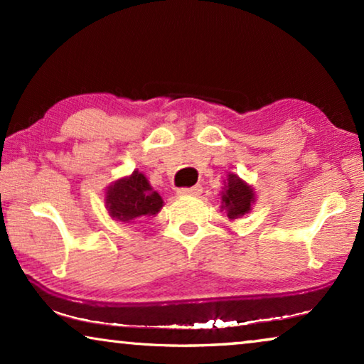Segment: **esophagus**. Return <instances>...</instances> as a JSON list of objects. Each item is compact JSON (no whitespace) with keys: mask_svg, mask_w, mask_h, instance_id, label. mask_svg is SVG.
I'll use <instances>...</instances> for the list:
<instances>
[{"mask_svg":"<svg viewBox=\"0 0 364 364\" xmlns=\"http://www.w3.org/2000/svg\"><path fill=\"white\" fill-rule=\"evenodd\" d=\"M200 193H202L200 186H193V187H188V188H178V191H177V196H181V197L200 196Z\"/></svg>","mask_w":364,"mask_h":364,"instance_id":"34e87169","label":"esophagus"}]
</instances>
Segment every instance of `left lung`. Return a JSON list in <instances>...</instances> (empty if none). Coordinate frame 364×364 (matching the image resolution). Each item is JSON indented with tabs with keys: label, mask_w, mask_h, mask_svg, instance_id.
I'll return each mask as SVG.
<instances>
[{
	"label": "left lung",
	"mask_w": 364,
	"mask_h": 364,
	"mask_svg": "<svg viewBox=\"0 0 364 364\" xmlns=\"http://www.w3.org/2000/svg\"><path fill=\"white\" fill-rule=\"evenodd\" d=\"M255 203V191L237 173L228 172L220 192V210H225L230 220L250 213Z\"/></svg>",
	"instance_id": "left-lung-1"
}]
</instances>
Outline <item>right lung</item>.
I'll use <instances>...</instances> for the list:
<instances>
[{"mask_svg": "<svg viewBox=\"0 0 364 364\" xmlns=\"http://www.w3.org/2000/svg\"><path fill=\"white\" fill-rule=\"evenodd\" d=\"M104 203L112 220L124 223H136L144 217L157 215L164 207L162 197L137 168L131 176L109 183Z\"/></svg>", "mask_w": 364, "mask_h": 364, "instance_id": "right-lung-1", "label": "right lung"}]
</instances>
